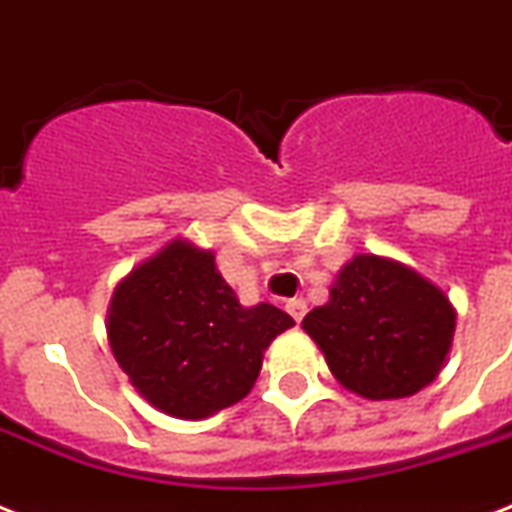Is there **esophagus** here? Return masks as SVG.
<instances>
[{
    "mask_svg": "<svg viewBox=\"0 0 512 512\" xmlns=\"http://www.w3.org/2000/svg\"><path fill=\"white\" fill-rule=\"evenodd\" d=\"M305 311H308V305H305L303 297H295V300H289V303H287V313L295 321H303Z\"/></svg>",
    "mask_w": 512,
    "mask_h": 512,
    "instance_id": "1",
    "label": "esophagus"
}]
</instances>
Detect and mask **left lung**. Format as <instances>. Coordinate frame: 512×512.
I'll list each match as a JSON object with an SVG mask.
<instances>
[{
  "mask_svg": "<svg viewBox=\"0 0 512 512\" xmlns=\"http://www.w3.org/2000/svg\"><path fill=\"white\" fill-rule=\"evenodd\" d=\"M457 311L444 289L409 265L356 255L303 319L342 388L369 401L414 396L452 350Z\"/></svg>",
  "mask_w": 512,
  "mask_h": 512,
  "instance_id": "obj_1",
  "label": "left lung"
}]
</instances>
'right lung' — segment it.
Returning a JSON list of instances; mask_svg holds the SVG:
<instances>
[{"instance_id": "1", "label": "right lung", "mask_w": 512, "mask_h": 512, "mask_svg": "<svg viewBox=\"0 0 512 512\" xmlns=\"http://www.w3.org/2000/svg\"><path fill=\"white\" fill-rule=\"evenodd\" d=\"M295 327L276 305L252 308L220 276L212 249L172 239L135 265L108 305V345L132 388L177 420L239 404L263 353Z\"/></svg>"}]
</instances>
